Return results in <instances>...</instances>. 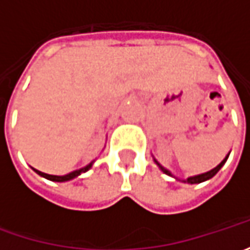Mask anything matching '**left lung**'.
<instances>
[{
	"label": "left lung",
	"instance_id": "8db88e82",
	"mask_svg": "<svg viewBox=\"0 0 250 250\" xmlns=\"http://www.w3.org/2000/svg\"><path fill=\"white\" fill-rule=\"evenodd\" d=\"M227 159H228V156H227L226 159L223 160V161H221V163H220V164H218V166H217L216 168H213L211 171H208V172H205V174H200V175H196V177L188 178L187 181H184V182H189V184H200V182H203V181H207V179L213 178V177H214V175H216L217 172L220 171V168H221V167H223V166H224V164H226ZM156 163H157V161H156ZM157 166H159V167L161 168V171H163V172H166V174H168V175H172V174H171V172H169L168 169H166V168H164V167H161L159 163H157Z\"/></svg>",
	"mask_w": 250,
	"mask_h": 250
}]
</instances>
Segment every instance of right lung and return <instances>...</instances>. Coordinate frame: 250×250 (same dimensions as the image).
<instances>
[{
    "label": "right lung",
    "mask_w": 250,
    "mask_h": 250,
    "mask_svg": "<svg viewBox=\"0 0 250 250\" xmlns=\"http://www.w3.org/2000/svg\"><path fill=\"white\" fill-rule=\"evenodd\" d=\"M91 167V163L87 166V167L81 168V169H76V171H73V172H69V174H66V175H62V177H60V175H50V174H45V172H42V171H39V169H34L39 175H42V177L47 178V179H50V181H55V182H65V181H69V179H73V178H76L78 175H81L82 172H86L89 168Z\"/></svg>",
    "instance_id": "add662e5"
}]
</instances>
